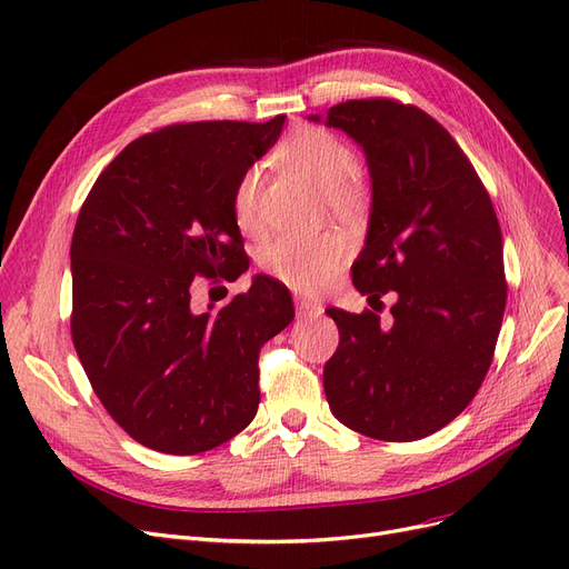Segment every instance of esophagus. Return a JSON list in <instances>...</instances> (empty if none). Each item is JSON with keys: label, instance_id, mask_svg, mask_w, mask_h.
I'll return each mask as SVG.
<instances>
[{"label": "esophagus", "instance_id": "esophagus-1", "mask_svg": "<svg viewBox=\"0 0 569 569\" xmlns=\"http://www.w3.org/2000/svg\"><path fill=\"white\" fill-rule=\"evenodd\" d=\"M323 316V305L320 302H313V300H307V298H298V318H318Z\"/></svg>", "mask_w": 569, "mask_h": 569}]
</instances>
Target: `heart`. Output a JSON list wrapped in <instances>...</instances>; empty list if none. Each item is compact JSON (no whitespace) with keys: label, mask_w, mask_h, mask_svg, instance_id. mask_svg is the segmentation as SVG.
Listing matches in <instances>:
<instances>
[{"label":"heart","mask_w":569,"mask_h":569,"mask_svg":"<svg viewBox=\"0 0 569 569\" xmlns=\"http://www.w3.org/2000/svg\"><path fill=\"white\" fill-rule=\"evenodd\" d=\"M281 160L295 174L323 192L326 207L332 216L349 220L360 213L365 192L356 181L358 158L349 143L328 130L305 128L283 143ZM258 167L246 171L234 188L232 209L237 226L246 232L258 228ZM343 258L346 246L335 234L316 239L279 237L269 241L260 253V262L269 274L295 290H316L323 286Z\"/></svg>","instance_id":"heart-1"}]
</instances>
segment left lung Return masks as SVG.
I'll return each mask as SVG.
<instances>
[{"label":"left lung","instance_id":"left-lung-1","mask_svg":"<svg viewBox=\"0 0 569 569\" xmlns=\"http://www.w3.org/2000/svg\"><path fill=\"white\" fill-rule=\"evenodd\" d=\"M307 118L362 148L372 207L353 286L369 305L395 290L390 328L375 311H326L339 328L323 369L328 405L367 437H428L472 402L496 351L507 302L496 209L460 146L421 109L351 100Z\"/></svg>","mask_w":569,"mask_h":569}]
</instances>
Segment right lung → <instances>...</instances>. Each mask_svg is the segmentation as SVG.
<instances>
[{
  "instance_id": "right-lung-1",
  "label": "right lung",
  "mask_w": 569,
  "mask_h": 569,
  "mask_svg": "<svg viewBox=\"0 0 569 569\" xmlns=\"http://www.w3.org/2000/svg\"><path fill=\"white\" fill-rule=\"evenodd\" d=\"M283 122L207 120L139 137L81 207L69 251L73 346L104 409L148 449H216L258 411L260 343L295 318L288 288L256 274L226 307L194 311L190 286L249 269L232 197Z\"/></svg>"
}]
</instances>
